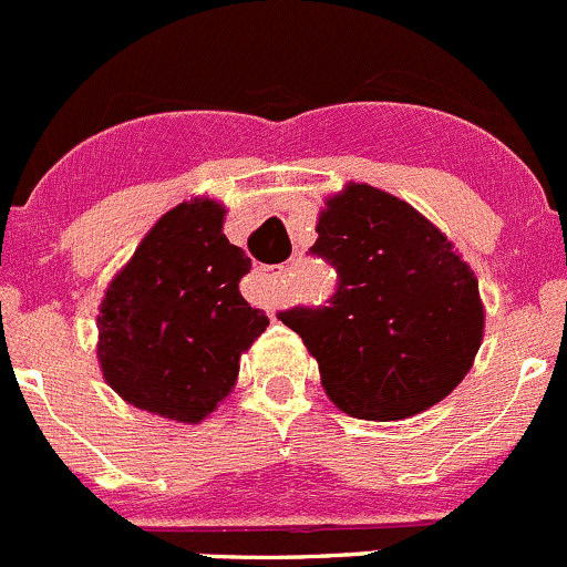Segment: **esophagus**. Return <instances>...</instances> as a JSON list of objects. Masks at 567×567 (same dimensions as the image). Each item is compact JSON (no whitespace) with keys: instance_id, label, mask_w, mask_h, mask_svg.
Instances as JSON below:
<instances>
[{"instance_id":"esophagus-1","label":"esophagus","mask_w":567,"mask_h":567,"mask_svg":"<svg viewBox=\"0 0 567 567\" xmlns=\"http://www.w3.org/2000/svg\"><path fill=\"white\" fill-rule=\"evenodd\" d=\"M281 267H256L254 276H250V297H254L259 306L272 308L281 297Z\"/></svg>"}]
</instances>
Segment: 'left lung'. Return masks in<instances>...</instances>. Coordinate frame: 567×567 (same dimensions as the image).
<instances>
[{"label":"left lung","instance_id":"left-lung-1","mask_svg":"<svg viewBox=\"0 0 567 567\" xmlns=\"http://www.w3.org/2000/svg\"><path fill=\"white\" fill-rule=\"evenodd\" d=\"M313 254L338 272L324 308L278 313L317 358L327 399L358 420H404L458 388L483 341L477 278L404 198L347 183L324 198Z\"/></svg>","mask_w":567,"mask_h":567}]
</instances>
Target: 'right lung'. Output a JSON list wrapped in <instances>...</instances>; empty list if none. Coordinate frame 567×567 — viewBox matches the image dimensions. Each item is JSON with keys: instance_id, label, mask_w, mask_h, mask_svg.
<instances>
[{"instance_id": "obj_1", "label": "right lung", "mask_w": 567, "mask_h": 567, "mask_svg": "<svg viewBox=\"0 0 567 567\" xmlns=\"http://www.w3.org/2000/svg\"><path fill=\"white\" fill-rule=\"evenodd\" d=\"M209 196L168 209L111 278L97 313V363L122 401L202 423L231 393L240 358L270 319L240 295L250 272Z\"/></svg>"}]
</instances>
